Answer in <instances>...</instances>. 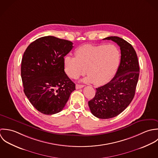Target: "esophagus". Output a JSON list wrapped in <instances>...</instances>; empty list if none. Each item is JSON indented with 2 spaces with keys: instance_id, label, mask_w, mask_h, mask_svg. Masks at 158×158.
Instances as JSON below:
<instances>
[{
  "instance_id": "1",
  "label": "esophagus",
  "mask_w": 158,
  "mask_h": 158,
  "mask_svg": "<svg viewBox=\"0 0 158 158\" xmlns=\"http://www.w3.org/2000/svg\"><path fill=\"white\" fill-rule=\"evenodd\" d=\"M84 87V85H79V84H76V89H82Z\"/></svg>"
}]
</instances>
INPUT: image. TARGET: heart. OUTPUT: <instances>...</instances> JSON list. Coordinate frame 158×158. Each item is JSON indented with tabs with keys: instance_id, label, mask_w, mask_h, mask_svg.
I'll return each mask as SVG.
<instances>
[{
	"instance_id": "heart-1",
	"label": "heart",
	"mask_w": 158,
	"mask_h": 158,
	"mask_svg": "<svg viewBox=\"0 0 158 158\" xmlns=\"http://www.w3.org/2000/svg\"><path fill=\"white\" fill-rule=\"evenodd\" d=\"M76 57L66 56L64 68L71 79H77L85 73V82L99 85L108 82L115 74L120 60L118 48L114 44H85L75 52Z\"/></svg>"
}]
</instances>
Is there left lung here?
Masks as SVG:
<instances>
[{"label":"left lung","instance_id":"8db88e82","mask_svg":"<svg viewBox=\"0 0 158 158\" xmlns=\"http://www.w3.org/2000/svg\"><path fill=\"white\" fill-rule=\"evenodd\" d=\"M103 40H112L120 46V63L114 78L96 89V95L89 101V106L96 117L108 119L121 114L133 99L140 69L137 54L131 44L118 36Z\"/></svg>","mask_w":158,"mask_h":158}]
</instances>
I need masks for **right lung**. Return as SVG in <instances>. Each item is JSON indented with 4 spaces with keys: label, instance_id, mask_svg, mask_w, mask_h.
Listing matches in <instances>:
<instances>
[{
    "label": "right lung",
    "instance_id": "add662e5",
    "mask_svg": "<svg viewBox=\"0 0 158 158\" xmlns=\"http://www.w3.org/2000/svg\"><path fill=\"white\" fill-rule=\"evenodd\" d=\"M73 48L70 41L53 36L38 38L25 51L21 62L24 92L33 106L45 115L63 110L75 84L64 69V57Z\"/></svg>",
    "mask_w": 158,
    "mask_h": 158
}]
</instances>
